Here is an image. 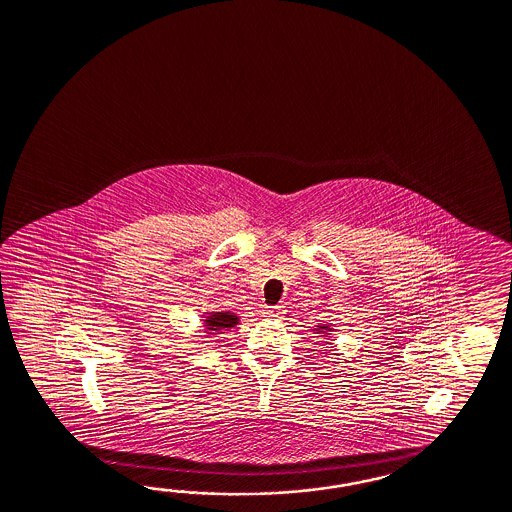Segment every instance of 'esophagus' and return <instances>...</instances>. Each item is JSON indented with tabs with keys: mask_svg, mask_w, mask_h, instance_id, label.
Here are the masks:
<instances>
[{
	"mask_svg": "<svg viewBox=\"0 0 512 512\" xmlns=\"http://www.w3.org/2000/svg\"><path fill=\"white\" fill-rule=\"evenodd\" d=\"M285 313L283 305H264L263 315L268 318H279Z\"/></svg>",
	"mask_w": 512,
	"mask_h": 512,
	"instance_id": "obj_1",
	"label": "esophagus"
}]
</instances>
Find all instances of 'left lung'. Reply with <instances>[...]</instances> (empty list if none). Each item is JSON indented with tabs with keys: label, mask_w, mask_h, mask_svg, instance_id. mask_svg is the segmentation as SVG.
<instances>
[{
	"label": "left lung",
	"mask_w": 512,
	"mask_h": 512,
	"mask_svg": "<svg viewBox=\"0 0 512 512\" xmlns=\"http://www.w3.org/2000/svg\"><path fill=\"white\" fill-rule=\"evenodd\" d=\"M315 332L324 333V335H328V332H333L332 326H328V324H322V326H317L315 328Z\"/></svg>",
	"instance_id": "8db88e82"
}]
</instances>
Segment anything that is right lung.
Instances as JSON below:
<instances>
[{
	"mask_svg": "<svg viewBox=\"0 0 512 512\" xmlns=\"http://www.w3.org/2000/svg\"><path fill=\"white\" fill-rule=\"evenodd\" d=\"M205 330L208 335H214V333H221L223 330H229L238 324L240 318L236 317L235 313L231 311H212L205 315Z\"/></svg>",
	"mask_w": 512,
	"mask_h": 512,
	"instance_id": "1",
	"label": "right lung"
}]
</instances>
